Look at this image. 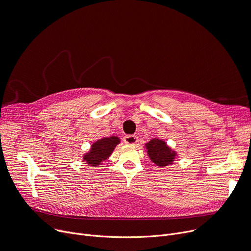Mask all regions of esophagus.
<instances>
[{"label": "esophagus", "instance_id": "1", "mask_svg": "<svg viewBox=\"0 0 251 251\" xmlns=\"http://www.w3.org/2000/svg\"><path fill=\"white\" fill-rule=\"evenodd\" d=\"M124 141H125L126 144L135 145V144H137V143H138L139 139H138V137L136 135H128V136H126L124 138Z\"/></svg>", "mask_w": 251, "mask_h": 251}]
</instances>
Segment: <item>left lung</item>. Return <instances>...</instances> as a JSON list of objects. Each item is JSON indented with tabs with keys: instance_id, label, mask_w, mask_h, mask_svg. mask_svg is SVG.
Segmentation results:
<instances>
[{
	"instance_id": "obj_1",
	"label": "left lung",
	"mask_w": 251,
	"mask_h": 251,
	"mask_svg": "<svg viewBox=\"0 0 251 251\" xmlns=\"http://www.w3.org/2000/svg\"><path fill=\"white\" fill-rule=\"evenodd\" d=\"M147 154L152 162L157 166H168L172 164L176 156V151L166 145V143L159 139H152L145 144Z\"/></svg>"
}]
</instances>
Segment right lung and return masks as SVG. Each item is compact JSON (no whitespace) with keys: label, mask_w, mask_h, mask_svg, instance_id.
I'll return each mask as SVG.
<instances>
[{"label":"right lung","mask_w":251,"mask_h":251,"mask_svg":"<svg viewBox=\"0 0 251 251\" xmlns=\"http://www.w3.org/2000/svg\"><path fill=\"white\" fill-rule=\"evenodd\" d=\"M119 143H121V140L115 136L100 139L94 143L88 153L83 155L82 160L86 161L89 165L99 166L110 156Z\"/></svg>","instance_id":"add662e5"}]
</instances>
